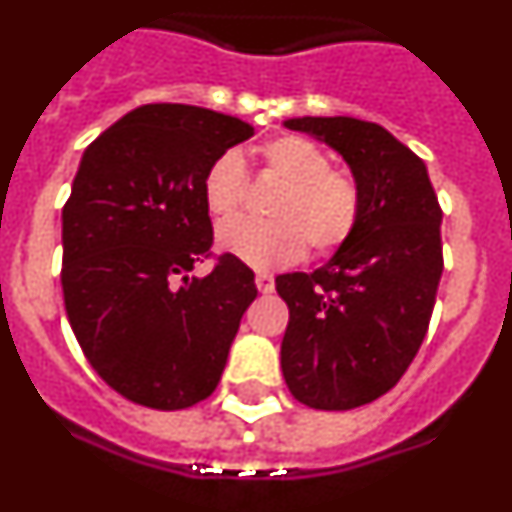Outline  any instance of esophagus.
<instances>
[{
    "mask_svg": "<svg viewBox=\"0 0 512 512\" xmlns=\"http://www.w3.org/2000/svg\"><path fill=\"white\" fill-rule=\"evenodd\" d=\"M255 283H257V291H260V294H270V291L276 289V281H273V276H270V273H257Z\"/></svg>",
    "mask_w": 512,
    "mask_h": 512,
    "instance_id": "34e87169",
    "label": "esophagus"
}]
</instances>
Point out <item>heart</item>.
<instances>
[{
    "instance_id": "1",
    "label": "heart",
    "mask_w": 512,
    "mask_h": 512,
    "mask_svg": "<svg viewBox=\"0 0 512 512\" xmlns=\"http://www.w3.org/2000/svg\"><path fill=\"white\" fill-rule=\"evenodd\" d=\"M265 176L281 182L270 197L273 221H229L244 203V163L221 153L203 176L208 213L223 223L218 247L252 268L270 270L296 263L312 244L325 255L341 247L359 223L362 195L346 171L330 169L325 150L302 135H276L255 148Z\"/></svg>"
}]
</instances>
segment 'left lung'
I'll return each mask as SVG.
<instances>
[{
    "label": "left lung",
    "instance_id": "obj_1",
    "mask_svg": "<svg viewBox=\"0 0 512 512\" xmlns=\"http://www.w3.org/2000/svg\"><path fill=\"white\" fill-rule=\"evenodd\" d=\"M349 163L362 210L354 234L315 273H283L289 304L283 380L309 409L349 411L388 393L427 336L442 276V210L427 166L385 127L354 117H299Z\"/></svg>",
    "mask_w": 512,
    "mask_h": 512
}]
</instances>
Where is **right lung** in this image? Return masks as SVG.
Returning a JSON list of instances; mask_svg holds the SVG:
<instances>
[{"label":"right lung","instance_id":"right-lung-1","mask_svg":"<svg viewBox=\"0 0 512 512\" xmlns=\"http://www.w3.org/2000/svg\"><path fill=\"white\" fill-rule=\"evenodd\" d=\"M255 130L184 103H148L85 148L62 210V291L90 367L148 409L205 401L223 375L255 273L221 255L205 278L213 226L203 176Z\"/></svg>","mask_w":512,"mask_h":512}]
</instances>
